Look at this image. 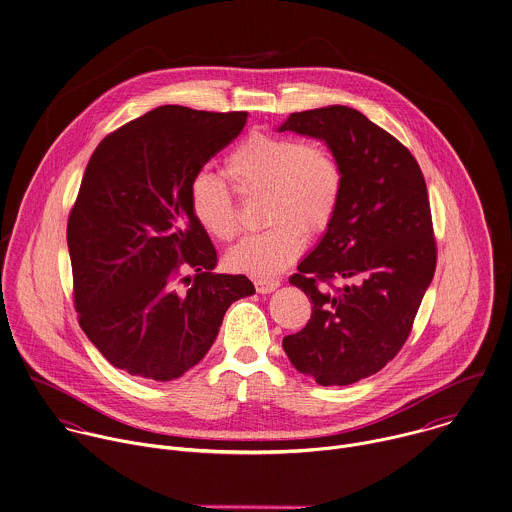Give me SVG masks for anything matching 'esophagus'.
Here are the masks:
<instances>
[{"mask_svg": "<svg viewBox=\"0 0 512 512\" xmlns=\"http://www.w3.org/2000/svg\"><path fill=\"white\" fill-rule=\"evenodd\" d=\"M279 285H281L279 279H271V277H257V279H255V289H257V293H261V295L273 293Z\"/></svg>", "mask_w": 512, "mask_h": 512, "instance_id": "34e87169", "label": "esophagus"}]
</instances>
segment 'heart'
Returning a JSON list of instances; mask_svg holds the SVG:
<instances>
[{"label": "heart", "mask_w": 512, "mask_h": 512, "mask_svg": "<svg viewBox=\"0 0 512 512\" xmlns=\"http://www.w3.org/2000/svg\"><path fill=\"white\" fill-rule=\"evenodd\" d=\"M223 172L235 192L265 196L263 215L271 225L245 235L227 253L231 269L247 275L265 277L291 265L307 245V231H324L342 198L344 178L334 154L318 142L293 136H245L225 156ZM188 202L211 237H235V200L221 178L205 170L196 172L188 186Z\"/></svg>", "instance_id": "b5f03b06"}]
</instances>
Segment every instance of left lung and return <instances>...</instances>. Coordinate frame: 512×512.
Listing matches in <instances>:
<instances>
[{
	"mask_svg": "<svg viewBox=\"0 0 512 512\" xmlns=\"http://www.w3.org/2000/svg\"><path fill=\"white\" fill-rule=\"evenodd\" d=\"M287 130L324 140L344 186L324 237L289 279L312 312L283 348L316 384L348 386L402 350L433 279L427 186L408 148L356 108L293 112L279 128Z\"/></svg>",
	"mask_w": 512,
	"mask_h": 512,
	"instance_id": "8db88e82",
	"label": "left lung"
}]
</instances>
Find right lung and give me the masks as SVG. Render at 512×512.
Wrapping results in <instances>:
<instances>
[{"label": "right lung", "instance_id": "obj_1", "mask_svg": "<svg viewBox=\"0 0 512 512\" xmlns=\"http://www.w3.org/2000/svg\"><path fill=\"white\" fill-rule=\"evenodd\" d=\"M245 122L247 112L158 106L108 134L87 164L67 223L75 308L89 340L130 376L180 378L229 305L255 293L245 275L213 273L217 251L188 202L194 174Z\"/></svg>", "mask_w": 512, "mask_h": 512}]
</instances>
